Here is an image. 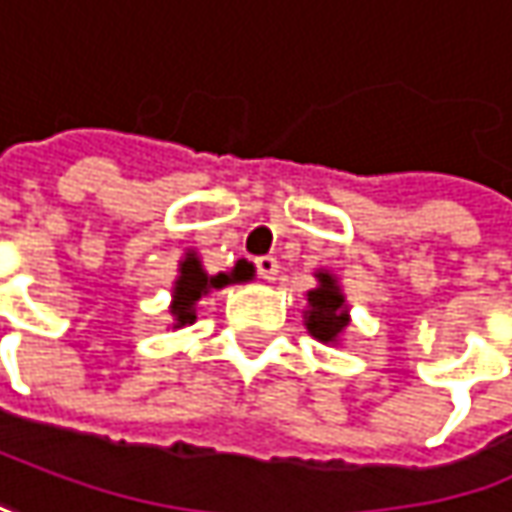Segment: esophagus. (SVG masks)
<instances>
[{
	"instance_id": "34e87169",
	"label": "esophagus",
	"mask_w": 512,
	"mask_h": 512,
	"mask_svg": "<svg viewBox=\"0 0 512 512\" xmlns=\"http://www.w3.org/2000/svg\"><path fill=\"white\" fill-rule=\"evenodd\" d=\"M256 270H259V276H262L265 282H273L276 273H279V262H276L273 256H262V259H256Z\"/></svg>"
}]
</instances>
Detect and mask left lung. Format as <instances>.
<instances>
[{"label":"left lung","mask_w":512,"mask_h":512,"mask_svg":"<svg viewBox=\"0 0 512 512\" xmlns=\"http://www.w3.org/2000/svg\"><path fill=\"white\" fill-rule=\"evenodd\" d=\"M314 279H317V288H311L305 294L308 299V305L302 311L305 328L317 343L340 345L348 325H351V305L345 299L337 273L320 268L314 270Z\"/></svg>","instance_id":"8db88e82"}]
</instances>
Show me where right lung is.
I'll list each match as a JSON object with an SVG mask.
<instances>
[{
  "mask_svg": "<svg viewBox=\"0 0 512 512\" xmlns=\"http://www.w3.org/2000/svg\"><path fill=\"white\" fill-rule=\"evenodd\" d=\"M247 262H239L230 273H216L210 276L204 265H201V256L195 250H187L178 262V276L172 282V302H169V328L178 331V328H187L192 322L198 320V302L213 291H221L233 282H244L250 273H247Z\"/></svg>",
  "mask_w": 512,
  "mask_h": 512,
  "instance_id": "add662e5",
  "label": "right lung"
}]
</instances>
